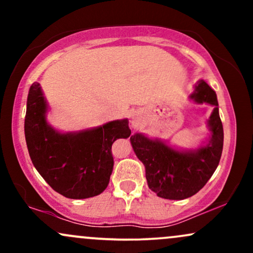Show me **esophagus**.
Wrapping results in <instances>:
<instances>
[{
	"label": "esophagus",
	"mask_w": 253,
	"mask_h": 253,
	"mask_svg": "<svg viewBox=\"0 0 253 253\" xmlns=\"http://www.w3.org/2000/svg\"><path fill=\"white\" fill-rule=\"evenodd\" d=\"M130 125L133 128H139L143 125V117H141L140 112H134V114L130 118Z\"/></svg>",
	"instance_id": "esophagus-1"
}]
</instances>
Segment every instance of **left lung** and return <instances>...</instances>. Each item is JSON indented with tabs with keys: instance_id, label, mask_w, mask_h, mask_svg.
<instances>
[{
	"instance_id": "8db88e82",
	"label": "left lung",
	"mask_w": 253,
	"mask_h": 253,
	"mask_svg": "<svg viewBox=\"0 0 253 253\" xmlns=\"http://www.w3.org/2000/svg\"><path fill=\"white\" fill-rule=\"evenodd\" d=\"M195 103L214 107L207 121L211 135L194 150H177L161 139H150L143 133L130 136V144L143 162L147 185L157 196L184 200L205 187L219 165L223 146V128L216 94L205 81L195 84L189 96Z\"/></svg>"
}]
</instances>
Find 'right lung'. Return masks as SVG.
Instances as JSON below:
<instances>
[{"instance_id": "obj_1", "label": "right lung", "mask_w": 253, "mask_h": 253, "mask_svg": "<svg viewBox=\"0 0 253 253\" xmlns=\"http://www.w3.org/2000/svg\"><path fill=\"white\" fill-rule=\"evenodd\" d=\"M48 104L38 82L31 85L25 118L27 149L38 172L68 199L100 195L114 165L112 145L128 138V120H114L94 128L63 133L46 120Z\"/></svg>"}]
</instances>
